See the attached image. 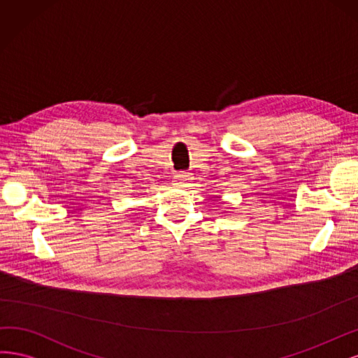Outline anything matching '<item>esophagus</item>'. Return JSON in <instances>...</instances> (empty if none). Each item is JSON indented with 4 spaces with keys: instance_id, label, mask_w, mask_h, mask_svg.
I'll return each mask as SVG.
<instances>
[{
    "instance_id": "obj_1",
    "label": "esophagus",
    "mask_w": 358,
    "mask_h": 358,
    "mask_svg": "<svg viewBox=\"0 0 358 358\" xmlns=\"http://www.w3.org/2000/svg\"><path fill=\"white\" fill-rule=\"evenodd\" d=\"M190 180H192V176L189 174V172H186V171L178 172V174L174 177V186L186 187V186H189Z\"/></svg>"
}]
</instances>
